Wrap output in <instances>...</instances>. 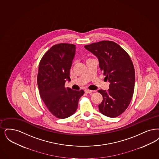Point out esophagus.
<instances>
[{
    "mask_svg": "<svg viewBox=\"0 0 159 159\" xmlns=\"http://www.w3.org/2000/svg\"><path fill=\"white\" fill-rule=\"evenodd\" d=\"M84 92H85L86 93H90L93 92V91H92V90H89V89H85V90H84Z\"/></svg>",
    "mask_w": 159,
    "mask_h": 159,
    "instance_id": "1",
    "label": "esophagus"
}]
</instances>
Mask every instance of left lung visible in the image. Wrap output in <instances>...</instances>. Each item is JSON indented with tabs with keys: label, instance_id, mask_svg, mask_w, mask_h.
Wrapping results in <instances>:
<instances>
[{
	"label": "left lung",
	"instance_id": "obj_1",
	"mask_svg": "<svg viewBox=\"0 0 159 159\" xmlns=\"http://www.w3.org/2000/svg\"><path fill=\"white\" fill-rule=\"evenodd\" d=\"M84 48L98 58L105 79L110 83L108 90H98L103 96L99 111L108 117H116L126 110L133 95L135 70L131 59L119 45L111 41L92 43Z\"/></svg>",
	"mask_w": 159,
	"mask_h": 159
}]
</instances>
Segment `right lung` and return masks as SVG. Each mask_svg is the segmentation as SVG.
<instances>
[{
    "label": "right lung",
    "mask_w": 159,
    "mask_h": 159,
    "mask_svg": "<svg viewBox=\"0 0 159 159\" xmlns=\"http://www.w3.org/2000/svg\"><path fill=\"white\" fill-rule=\"evenodd\" d=\"M76 45L61 43L51 47L42 58L37 83L39 95L52 114L64 119L75 114L84 91L64 87L70 82V70Z\"/></svg>",
    "instance_id": "obj_1"
}]
</instances>
